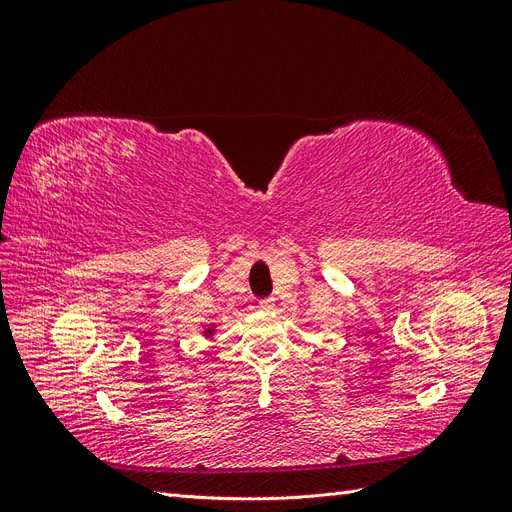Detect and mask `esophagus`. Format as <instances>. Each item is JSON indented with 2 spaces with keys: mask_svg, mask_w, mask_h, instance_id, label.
<instances>
[{
  "mask_svg": "<svg viewBox=\"0 0 512 512\" xmlns=\"http://www.w3.org/2000/svg\"><path fill=\"white\" fill-rule=\"evenodd\" d=\"M258 307H260V309H273V307H275V299H273V297L260 299V301H258Z\"/></svg>",
  "mask_w": 512,
  "mask_h": 512,
  "instance_id": "esophagus-1",
  "label": "esophagus"
}]
</instances>
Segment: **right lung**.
<instances>
[{
	"label": "right lung",
	"instance_id": "obj_1",
	"mask_svg": "<svg viewBox=\"0 0 512 512\" xmlns=\"http://www.w3.org/2000/svg\"><path fill=\"white\" fill-rule=\"evenodd\" d=\"M205 335H207V337H211V335H213V327H209V329H205Z\"/></svg>",
	"mask_w": 512,
	"mask_h": 512
}]
</instances>
